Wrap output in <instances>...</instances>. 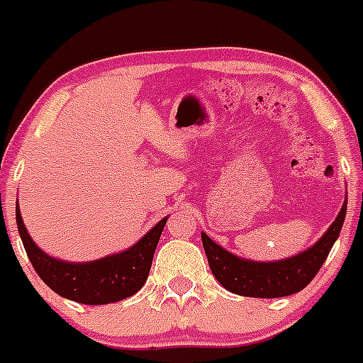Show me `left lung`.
Listing matches in <instances>:
<instances>
[{
  "instance_id": "1",
  "label": "left lung",
  "mask_w": 363,
  "mask_h": 363,
  "mask_svg": "<svg viewBox=\"0 0 363 363\" xmlns=\"http://www.w3.org/2000/svg\"><path fill=\"white\" fill-rule=\"evenodd\" d=\"M344 218H346V202L342 203L339 216L327 230V233L313 247L294 258L279 259V262L262 263L237 258L202 233L208 267L221 286H225L232 294L259 296V298L294 295L303 290L321 269L332 246L337 240Z\"/></svg>"
}]
</instances>
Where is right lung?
Segmentation results:
<instances>
[{"label": "right lung", "instance_id": "right-lung-1", "mask_svg": "<svg viewBox=\"0 0 363 363\" xmlns=\"http://www.w3.org/2000/svg\"><path fill=\"white\" fill-rule=\"evenodd\" d=\"M17 228L24 250L43 283L65 298L89 306H104L137 294L147 281L152 256L167 223L163 218L130 250L87 263H68L45 255L29 237L19 205L16 211Z\"/></svg>", "mask_w": 363, "mask_h": 363}]
</instances>
